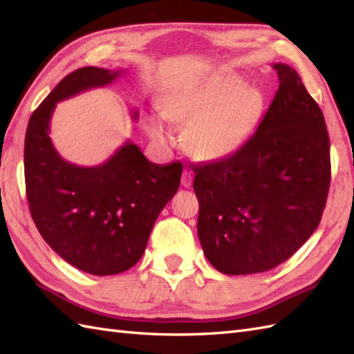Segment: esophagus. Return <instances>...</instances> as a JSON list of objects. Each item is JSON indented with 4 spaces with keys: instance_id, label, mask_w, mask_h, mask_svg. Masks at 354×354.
Masks as SVG:
<instances>
[{
    "instance_id": "1",
    "label": "esophagus",
    "mask_w": 354,
    "mask_h": 354,
    "mask_svg": "<svg viewBox=\"0 0 354 354\" xmlns=\"http://www.w3.org/2000/svg\"><path fill=\"white\" fill-rule=\"evenodd\" d=\"M192 183H193V173L190 170H184L183 178H181V184L185 187V189H189Z\"/></svg>"
}]
</instances>
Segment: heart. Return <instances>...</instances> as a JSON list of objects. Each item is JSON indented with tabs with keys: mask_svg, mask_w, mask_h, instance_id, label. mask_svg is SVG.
<instances>
[{
	"mask_svg": "<svg viewBox=\"0 0 354 354\" xmlns=\"http://www.w3.org/2000/svg\"><path fill=\"white\" fill-rule=\"evenodd\" d=\"M263 95L239 77H225L170 95L162 112L170 122L190 123L185 140L190 152L204 161L234 153L257 124ZM146 129L160 146H170L173 132L160 117H150Z\"/></svg>",
	"mask_w": 354,
	"mask_h": 354,
	"instance_id": "obj_1",
	"label": "heart"
}]
</instances>
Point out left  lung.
<instances>
[{
  "mask_svg": "<svg viewBox=\"0 0 354 354\" xmlns=\"http://www.w3.org/2000/svg\"><path fill=\"white\" fill-rule=\"evenodd\" d=\"M274 70L280 86L252 137L228 158L193 169L199 242L227 275L265 272L292 257L327 202L324 115L292 66Z\"/></svg>",
  "mask_w": 354,
  "mask_h": 354,
  "instance_id": "obj_1",
  "label": "left lung"
}]
</instances>
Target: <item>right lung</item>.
I'll use <instances>...</instances> for the list:
<instances>
[{"mask_svg":"<svg viewBox=\"0 0 354 354\" xmlns=\"http://www.w3.org/2000/svg\"><path fill=\"white\" fill-rule=\"evenodd\" d=\"M122 73L97 66L70 73L33 112L26 132V190L36 228L65 261L93 275L122 274L141 259L183 175L181 162H150L131 140L94 167L65 161L53 146L50 120L57 102L106 86Z\"/></svg>","mask_w":354,"mask_h":354,"instance_id":"1","label":"right lung"}]
</instances>
